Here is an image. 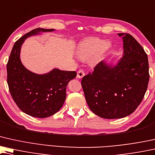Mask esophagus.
I'll use <instances>...</instances> for the list:
<instances>
[{"instance_id":"34e87169","label":"esophagus","mask_w":155,"mask_h":155,"mask_svg":"<svg viewBox=\"0 0 155 155\" xmlns=\"http://www.w3.org/2000/svg\"><path fill=\"white\" fill-rule=\"evenodd\" d=\"M84 75L85 74H84V71H83L82 70H80V71H78L77 73V78H79V79H81V78L84 77Z\"/></svg>"}]
</instances>
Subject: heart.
<instances>
[{
	"label": "heart",
	"mask_w": 155,
	"mask_h": 155,
	"mask_svg": "<svg viewBox=\"0 0 155 155\" xmlns=\"http://www.w3.org/2000/svg\"><path fill=\"white\" fill-rule=\"evenodd\" d=\"M112 48V43L108 40L98 38H87L78 43L76 54L80 59H88L89 65L95 66L104 59Z\"/></svg>",
	"instance_id": "1"
}]
</instances>
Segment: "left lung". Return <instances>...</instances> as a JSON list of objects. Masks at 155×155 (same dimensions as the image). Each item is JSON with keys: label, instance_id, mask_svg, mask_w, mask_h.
<instances>
[{"label": "left lung", "instance_id": "obj_1", "mask_svg": "<svg viewBox=\"0 0 155 155\" xmlns=\"http://www.w3.org/2000/svg\"><path fill=\"white\" fill-rule=\"evenodd\" d=\"M123 55L115 65L100 62L82 79L86 101L94 113L105 119L131 115L142 101L149 82L148 58L132 35L118 33Z\"/></svg>", "mask_w": 155, "mask_h": 155}]
</instances>
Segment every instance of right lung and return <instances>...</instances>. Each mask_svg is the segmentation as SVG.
I'll use <instances>...</instances> for the list:
<instances>
[{
	"label": "right lung",
	"mask_w": 155,
	"mask_h": 155,
	"mask_svg": "<svg viewBox=\"0 0 155 155\" xmlns=\"http://www.w3.org/2000/svg\"><path fill=\"white\" fill-rule=\"evenodd\" d=\"M54 31L38 28L22 36L13 46L7 64V80L13 100L22 112L34 117H48L59 111L66 100L67 85L76 77L75 71L56 68L47 73L37 74L22 64L20 52L25 40Z\"/></svg>",
	"instance_id": "right-lung-1"
}]
</instances>
